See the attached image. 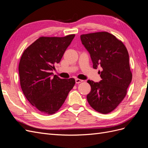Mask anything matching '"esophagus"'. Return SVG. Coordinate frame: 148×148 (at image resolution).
Masks as SVG:
<instances>
[{
    "label": "esophagus",
    "instance_id": "obj_1",
    "mask_svg": "<svg viewBox=\"0 0 148 148\" xmlns=\"http://www.w3.org/2000/svg\"><path fill=\"white\" fill-rule=\"evenodd\" d=\"M83 82V80H82V79H75V82H76V83L77 84H79V83H82V82Z\"/></svg>",
    "mask_w": 148,
    "mask_h": 148
}]
</instances>
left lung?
I'll use <instances>...</instances> for the list:
<instances>
[{
	"label": "left lung",
	"instance_id": "obj_1",
	"mask_svg": "<svg viewBox=\"0 0 148 148\" xmlns=\"http://www.w3.org/2000/svg\"><path fill=\"white\" fill-rule=\"evenodd\" d=\"M80 38L90 53L93 68H102L99 83L88 81L91 87L88 102L98 112L109 114L126 96L132 82L128 51L120 40L106 31L82 34Z\"/></svg>",
	"mask_w": 148,
	"mask_h": 148
}]
</instances>
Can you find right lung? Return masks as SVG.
Masks as SVG:
<instances>
[{"label": "right lung", "mask_w": 148, "mask_h": 148, "mask_svg": "<svg viewBox=\"0 0 148 148\" xmlns=\"http://www.w3.org/2000/svg\"><path fill=\"white\" fill-rule=\"evenodd\" d=\"M75 34L41 36L24 51L19 63L20 86L25 96L39 112L52 115L60 109L75 84L74 78L62 79L52 71Z\"/></svg>", "instance_id": "1"}]
</instances>
